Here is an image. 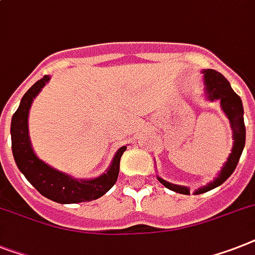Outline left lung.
Returning a JSON list of instances; mask_svg holds the SVG:
<instances>
[{
	"label": "left lung",
	"mask_w": 255,
	"mask_h": 255,
	"mask_svg": "<svg viewBox=\"0 0 255 255\" xmlns=\"http://www.w3.org/2000/svg\"><path fill=\"white\" fill-rule=\"evenodd\" d=\"M202 73L204 74V97L210 102H215V101L220 102L221 110L231 123L232 137L235 141H233V146H232V152L229 154L228 160L223 165L220 173L217 174L214 181H211L206 186L195 190V192H194L195 195L219 187L231 177L236 166H237V163H239L244 146H245L246 138L245 123H244V107H242L241 98L233 92L229 81L221 73L214 69H204L202 70ZM157 179L171 191L190 195V188L186 187V186L174 185V183L165 181L161 177H157Z\"/></svg>",
	"instance_id": "1"
}]
</instances>
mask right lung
Masks as SVG:
<instances>
[{"label": "right lung", "instance_id": "1", "mask_svg": "<svg viewBox=\"0 0 255 255\" xmlns=\"http://www.w3.org/2000/svg\"><path fill=\"white\" fill-rule=\"evenodd\" d=\"M49 80V76H44L38 82H35L22 97L19 107L11 118L10 133L14 161L27 181L47 199L61 204L98 199L115 185L119 175L121 158L127 146L118 149L107 170L92 179L73 178L40 160L31 145L28 133V113L36 95L41 92L45 84H48Z\"/></svg>", "mask_w": 255, "mask_h": 255}]
</instances>
